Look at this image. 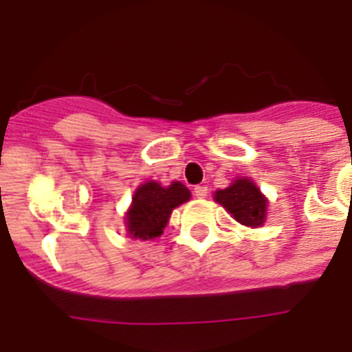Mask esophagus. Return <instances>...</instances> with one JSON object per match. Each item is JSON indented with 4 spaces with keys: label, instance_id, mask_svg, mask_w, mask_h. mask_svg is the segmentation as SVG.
Returning a JSON list of instances; mask_svg holds the SVG:
<instances>
[{
    "label": "esophagus",
    "instance_id": "obj_1",
    "mask_svg": "<svg viewBox=\"0 0 352 352\" xmlns=\"http://www.w3.org/2000/svg\"><path fill=\"white\" fill-rule=\"evenodd\" d=\"M194 196H196V197H206L208 196V187L206 186H196V187H194Z\"/></svg>",
    "mask_w": 352,
    "mask_h": 352
}]
</instances>
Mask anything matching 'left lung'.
<instances>
[{
  "label": "left lung",
  "mask_w": 352,
  "mask_h": 352,
  "mask_svg": "<svg viewBox=\"0 0 352 352\" xmlns=\"http://www.w3.org/2000/svg\"><path fill=\"white\" fill-rule=\"evenodd\" d=\"M214 201L245 227H261L265 223L268 201L251 179H237L227 189L217 190Z\"/></svg>",
  "instance_id": "1"
}]
</instances>
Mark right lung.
<instances>
[{
    "instance_id": "obj_1",
    "label": "right lung",
    "mask_w": 352,
    "mask_h": 352,
    "mask_svg": "<svg viewBox=\"0 0 352 352\" xmlns=\"http://www.w3.org/2000/svg\"><path fill=\"white\" fill-rule=\"evenodd\" d=\"M189 189L182 182H172L168 187H162L155 180L141 184L125 214L129 235L141 241L160 237L173 208L189 201Z\"/></svg>"
}]
</instances>
